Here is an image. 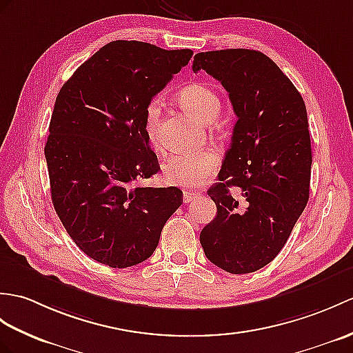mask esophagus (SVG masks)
Segmentation results:
<instances>
[{"instance_id":"1","label":"esophagus","mask_w":353,"mask_h":353,"mask_svg":"<svg viewBox=\"0 0 353 353\" xmlns=\"http://www.w3.org/2000/svg\"><path fill=\"white\" fill-rule=\"evenodd\" d=\"M200 195V192H192V191H185L183 192V201L185 203H191L192 200H195L196 196Z\"/></svg>"}]
</instances>
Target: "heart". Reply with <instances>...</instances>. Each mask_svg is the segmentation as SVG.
<instances>
[{
	"instance_id": "b5f03b06",
	"label": "heart",
	"mask_w": 353,
	"mask_h": 353,
	"mask_svg": "<svg viewBox=\"0 0 353 353\" xmlns=\"http://www.w3.org/2000/svg\"><path fill=\"white\" fill-rule=\"evenodd\" d=\"M179 105L199 119L201 123H210L221 108V99L214 88L203 83H194L179 90L176 96ZM162 105L159 99H152L144 110V132L147 141L157 152H162L159 138V119ZM219 167V154L214 149H204L192 153L171 157L162 168L163 180L171 186L199 188L215 174Z\"/></svg>"
}]
</instances>
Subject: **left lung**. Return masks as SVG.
<instances>
[{
  "mask_svg": "<svg viewBox=\"0 0 353 353\" xmlns=\"http://www.w3.org/2000/svg\"><path fill=\"white\" fill-rule=\"evenodd\" d=\"M192 70L223 84L237 116L219 182L208 191L216 216L200 242L218 268L250 274L278 256L307 206L313 158L305 103L281 69L254 49L199 52Z\"/></svg>",
  "mask_w": 353,
  "mask_h": 353,
  "instance_id": "1",
  "label": "left lung"
}]
</instances>
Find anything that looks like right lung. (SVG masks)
I'll list each match as a JSON object with an SVG mask.
<instances>
[{
	"label": "right lung",
	"instance_id": "1",
	"mask_svg": "<svg viewBox=\"0 0 353 353\" xmlns=\"http://www.w3.org/2000/svg\"><path fill=\"white\" fill-rule=\"evenodd\" d=\"M137 40L101 48L65 81L45 145L51 199L65 232L90 259L129 268L149 259L167 219L183 203L157 174L144 110L192 57Z\"/></svg>",
	"mask_w": 353,
	"mask_h": 353
}]
</instances>
